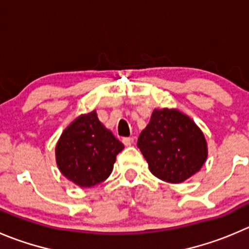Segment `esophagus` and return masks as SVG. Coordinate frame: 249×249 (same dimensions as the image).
<instances>
[{"label":"esophagus","instance_id":"obj_1","mask_svg":"<svg viewBox=\"0 0 249 249\" xmlns=\"http://www.w3.org/2000/svg\"><path fill=\"white\" fill-rule=\"evenodd\" d=\"M134 139L132 138V137H124V138H122V143L124 144L126 146L131 145V144H133Z\"/></svg>","mask_w":249,"mask_h":249}]
</instances>
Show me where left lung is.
Masks as SVG:
<instances>
[{
	"label": "left lung",
	"mask_w": 249,
	"mask_h": 249,
	"mask_svg": "<svg viewBox=\"0 0 249 249\" xmlns=\"http://www.w3.org/2000/svg\"><path fill=\"white\" fill-rule=\"evenodd\" d=\"M137 146L151 174L170 183H181L197 174L208 156L202 131L188 116L174 108L154 110Z\"/></svg>",
	"instance_id": "8db88e82"
}]
</instances>
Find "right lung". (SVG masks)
Returning <instances> with one entry per match:
<instances>
[{"label": "right lung", "mask_w": 249, "mask_h": 249, "mask_svg": "<svg viewBox=\"0 0 249 249\" xmlns=\"http://www.w3.org/2000/svg\"><path fill=\"white\" fill-rule=\"evenodd\" d=\"M124 145L99 121L96 111L75 118L56 145L60 171L80 187H93L110 176Z\"/></svg>", "instance_id": "right-lung-1"}]
</instances>
